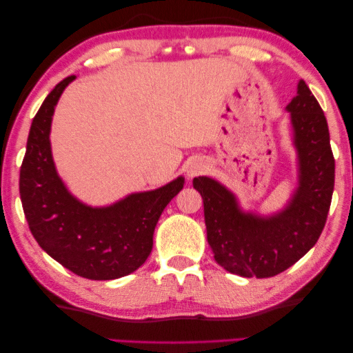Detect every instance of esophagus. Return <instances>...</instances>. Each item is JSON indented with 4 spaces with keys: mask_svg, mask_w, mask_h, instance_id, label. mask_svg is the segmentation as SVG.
<instances>
[{
    "mask_svg": "<svg viewBox=\"0 0 353 353\" xmlns=\"http://www.w3.org/2000/svg\"><path fill=\"white\" fill-rule=\"evenodd\" d=\"M205 163L201 159H195V161H192V163H190L189 165H188V176L189 178H194V176H197L199 173H201L205 170Z\"/></svg>",
    "mask_w": 353,
    "mask_h": 353,
    "instance_id": "1",
    "label": "esophagus"
}]
</instances>
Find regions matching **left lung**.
Here are the masks:
<instances>
[{
  "label": "left lung",
  "instance_id": "1",
  "mask_svg": "<svg viewBox=\"0 0 353 353\" xmlns=\"http://www.w3.org/2000/svg\"><path fill=\"white\" fill-rule=\"evenodd\" d=\"M286 111L297 153V188L285 208L269 216L244 211L239 200L211 176L194 178L205 206L206 238L225 270L269 279L296 264L325 227L334 186V159L327 119L303 79Z\"/></svg>",
  "mask_w": 353,
  "mask_h": 353
}]
</instances>
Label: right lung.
<instances>
[{
    "label": "right lung",
    "mask_w": 353,
    "mask_h": 353,
    "mask_svg": "<svg viewBox=\"0 0 353 353\" xmlns=\"http://www.w3.org/2000/svg\"><path fill=\"white\" fill-rule=\"evenodd\" d=\"M74 78L62 79L32 119L20 169L21 205L34 239L51 258L84 279L115 280L145 263L156 223L183 189L184 178L108 206L74 197L56 170L50 142L54 108Z\"/></svg>",
    "instance_id": "obj_1"
}]
</instances>
